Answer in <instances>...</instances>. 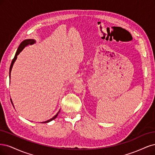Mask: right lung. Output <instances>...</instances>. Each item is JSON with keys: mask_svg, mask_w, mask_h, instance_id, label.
<instances>
[{"mask_svg": "<svg viewBox=\"0 0 155 155\" xmlns=\"http://www.w3.org/2000/svg\"><path fill=\"white\" fill-rule=\"evenodd\" d=\"M35 42V40H33V39H26V40H24V41H22L21 44H20L19 46H18V49H17V52H16V53H15V57H14V58H13V61H12V62L10 68H9V78H10V75H11L12 69V68H13V64H14L15 62V61H16V59H17V55H18V54L22 51V49H23L25 47L28 46L29 44H34ZM10 100H11V102H12V104H13V102H12V99H10ZM59 113H60V111L57 113V114H56V115L54 116L52 118L48 120H47V121H45V122H42V123H48V122H51V120H53L55 119V118H57V115H58Z\"/></svg>", "mask_w": 155, "mask_h": 155, "instance_id": "obj_1", "label": "right lung"}]
</instances>
